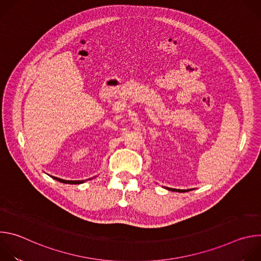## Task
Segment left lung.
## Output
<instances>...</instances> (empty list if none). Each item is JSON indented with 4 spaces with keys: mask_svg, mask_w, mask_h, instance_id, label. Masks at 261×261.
Instances as JSON below:
<instances>
[{
    "mask_svg": "<svg viewBox=\"0 0 261 261\" xmlns=\"http://www.w3.org/2000/svg\"><path fill=\"white\" fill-rule=\"evenodd\" d=\"M166 188V187H165ZM169 191H173V192H188L189 190H180V189H172V188H166ZM191 190V189H190Z\"/></svg>",
    "mask_w": 261,
    "mask_h": 261,
    "instance_id": "1",
    "label": "left lung"
}]
</instances>
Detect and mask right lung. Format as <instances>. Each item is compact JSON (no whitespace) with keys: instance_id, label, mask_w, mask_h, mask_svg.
<instances>
[{"instance_id":"obj_1","label":"right lung","mask_w":261,"mask_h":261,"mask_svg":"<svg viewBox=\"0 0 261 261\" xmlns=\"http://www.w3.org/2000/svg\"><path fill=\"white\" fill-rule=\"evenodd\" d=\"M53 178H55L56 180H59L61 182H64V184H73V185H79V184H83L85 182V180H66V179H63V178H59V177H56V176H51Z\"/></svg>"}]
</instances>
